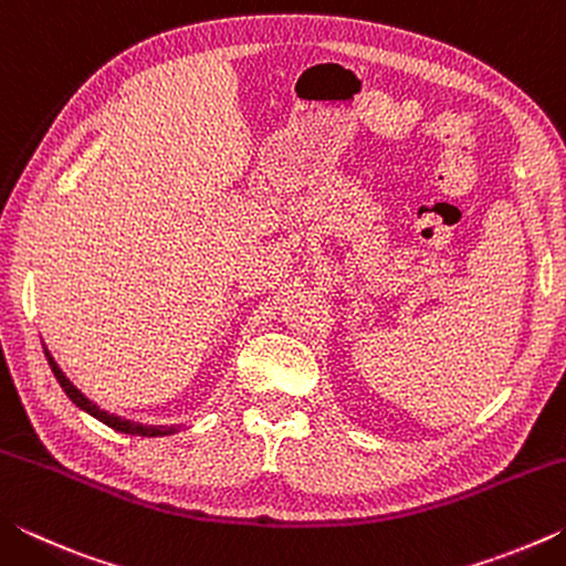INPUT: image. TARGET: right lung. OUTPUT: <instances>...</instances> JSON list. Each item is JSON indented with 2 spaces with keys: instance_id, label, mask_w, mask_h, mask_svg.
<instances>
[{
  "instance_id": "add662e5",
  "label": "right lung",
  "mask_w": 566,
  "mask_h": 566,
  "mask_svg": "<svg viewBox=\"0 0 566 566\" xmlns=\"http://www.w3.org/2000/svg\"><path fill=\"white\" fill-rule=\"evenodd\" d=\"M44 354H46V361H50V367H52V371H54L56 381H60L62 389L66 391V397H70L76 407L87 411V415L97 417L99 421H104V424L112 427V429H117V432H124V434H139V437H167V434H175V432H179V429H181L179 424H175V427H155V424H139V421H129V419H122V417H117V415H109V411L99 409L97 405H94V401H90L87 397H84L82 391L76 389L70 379H66V375L60 369V364L54 361V357H52L50 352H46V347H44Z\"/></svg>"
}]
</instances>
